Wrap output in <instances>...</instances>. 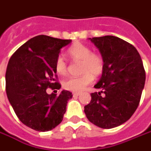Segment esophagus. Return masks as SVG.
<instances>
[{
  "label": "esophagus",
  "instance_id": "obj_1",
  "mask_svg": "<svg viewBox=\"0 0 151 151\" xmlns=\"http://www.w3.org/2000/svg\"><path fill=\"white\" fill-rule=\"evenodd\" d=\"M72 95H73V96H80V93H76V92H74Z\"/></svg>",
  "mask_w": 151,
  "mask_h": 151
}]
</instances>
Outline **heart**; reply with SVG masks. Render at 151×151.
I'll return each mask as SVG.
<instances>
[{
	"instance_id": "obj_1",
	"label": "heart",
	"mask_w": 151,
	"mask_h": 151,
	"mask_svg": "<svg viewBox=\"0 0 151 151\" xmlns=\"http://www.w3.org/2000/svg\"><path fill=\"white\" fill-rule=\"evenodd\" d=\"M71 59L81 60V73L79 77H69L62 81L64 89L73 92H80L90 85L94 76H100L105 69V60L101 55L91 52V49L81 43H75L68 50ZM55 70L60 76L67 73V63L61 55H58L55 61Z\"/></svg>"
}]
</instances>
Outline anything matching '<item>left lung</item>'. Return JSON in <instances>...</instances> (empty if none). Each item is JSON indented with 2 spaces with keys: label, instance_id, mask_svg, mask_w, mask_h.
Returning <instances> with one entry per match:
<instances>
[{
  "label": "left lung",
  "instance_id": "left-lung-1",
  "mask_svg": "<svg viewBox=\"0 0 151 151\" xmlns=\"http://www.w3.org/2000/svg\"><path fill=\"white\" fill-rule=\"evenodd\" d=\"M105 60L101 78L85 106L87 119L103 129H111L130 119L139 106L145 81L141 57L134 45L113 35L90 38ZM102 93L103 95H101Z\"/></svg>",
  "mask_w": 151,
  "mask_h": 151
}]
</instances>
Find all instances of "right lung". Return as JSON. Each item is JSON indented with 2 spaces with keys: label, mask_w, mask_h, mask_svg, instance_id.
Masks as SVG:
<instances>
[{
  "label": "right lung",
  "mask_w": 151,
  "mask_h": 151,
  "mask_svg": "<svg viewBox=\"0 0 151 151\" xmlns=\"http://www.w3.org/2000/svg\"><path fill=\"white\" fill-rule=\"evenodd\" d=\"M71 40L40 35L31 38L12 55L6 72L8 100L21 122L37 131L54 129L63 120L72 93L63 90L59 95L46 89L60 88L55 61L60 49Z\"/></svg>",
  "instance_id": "1"
}]
</instances>
